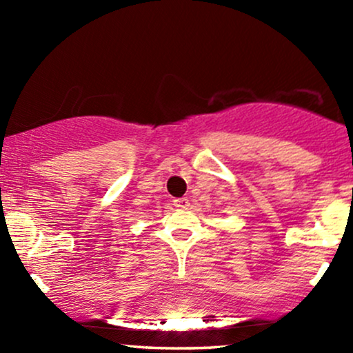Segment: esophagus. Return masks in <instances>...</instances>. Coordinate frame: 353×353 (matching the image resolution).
I'll list each match as a JSON object with an SVG mask.
<instances>
[{"label": "esophagus", "instance_id": "1", "mask_svg": "<svg viewBox=\"0 0 353 353\" xmlns=\"http://www.w3.org/2000/svg\"><path fill=\"white\" fill-rule=\"evenodd\" d=\"M174 205L179 209H188L189 208V199L188 197H177V199H174Z\"/></svg>", "mask_w": 353, "mask_h": 353}]
</instances>
